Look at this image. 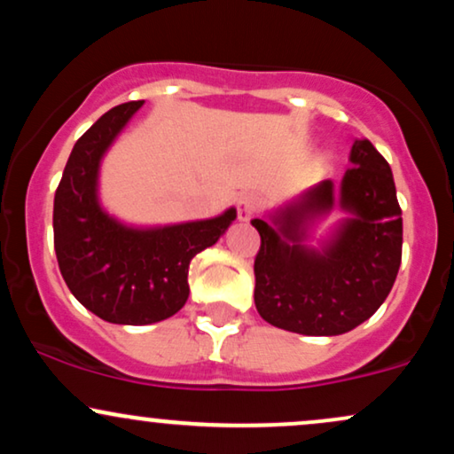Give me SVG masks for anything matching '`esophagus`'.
I'll return each instance as SVG.
<instances>
[{"label": "esophagus", "instance_id": "obj_1", "mask_svg": "<svg viewBox=\"0 0 454 454\" xmlns=\"http://www.w3.org/2000/svg\"><path fill=\"white\" fill-rule=\"evenodd\" d=\"M258 196L256 194H243L241 198L237 200V217L239 222H249L252 220L254 213L258 211Z\"/></svg>", "mask_w": 454, "mask_h": 454}]
</instances>
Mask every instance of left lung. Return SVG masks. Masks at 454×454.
I'll list each match as a JSON object with an SVG mask.
<instances>
[{
  "mask_svg": "<svg viewBox=\"0 0 454 454\" xmlns=\"http://www.w3.org/2000/svg\"><path fill=\"white\" fill-rule=\"evenodd\" d=\"M350 164L337 190L325 179L252 220L260 232L254 303L269 325L341 335L376 314L393 288L403 243L393 173L367 138L354 140ZM335 208L347 217L314 248L309 241Z\"/></svg>",
  "mask_w": 454,
  "mask_h": 454,
  "instance_id": "1",
  "label": "left lung"
}]
</instances>
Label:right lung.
<instances>
[{"label": "right lung", "mask_w": 454, "mask_h": 454, "mask_svg": "<svg viewBox=\"0 0 454 454\" xmlns=\"http://www.w3.org/2000/svg\"><path fill=\"white\" fill-rule=\"evenodd\" d=\"M119 104L76 140L55 192V254L67 288L82 307L113 325L145 326L175 316L190 296L192 258L220 241L237 209L207 220L138 226L100 200L104 155L143 106Z\"/></svg>", "instance_id": "obj_1"}]
</instances>
